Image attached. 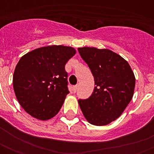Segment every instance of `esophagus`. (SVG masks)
<instances>
[{
  "instance_id": "34e87169",
  "label": "esophagus",
  "mask_w": 154,
  "mask_h": 154,
  "mask_svg": "<svg viewBox=\"0 0 154 154\" xmlns=\"http://www.w3.org/2000/svg\"><path fill=\"white\" fill-rule=\"evenodd\" d=\"M77 85H73V86H72V92H73V93H76V92H77Z\"/></svg>"
}]
</instances>
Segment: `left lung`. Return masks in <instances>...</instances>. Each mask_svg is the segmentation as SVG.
I'll return each instance as SVG.
<instances>
[{
  "label": "left lung",
  "instance_id": "1",
  "mask_svg": "<svg viewBox=\"0 0 154 154\" xmlns=\"http://www.w3.org/2000/svg\"><path fill=\"white\" fill-rule=\"evenodd\" d=\"M82 58L94 77V92L79 99L80 108L88 122L105 125L122 115L134 95L135 77L129 63L109 49L78 48Z\"/></svg>",
  "mask_w": 154,
  "mask_h": 154
}]
</instances>
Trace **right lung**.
Instances as JSON below:
<instances>
[{"instance_id": "obj_1", "label": "right lung", "mask_w": 154, "mask_h": 154, "mask_svg": "<svg viewBox=\"0 0 154 154\" xmlns=\"http://www.w3.org/2000/svg\"><path fill=\"white\" fill-rule=\"evenodd\" d=\"M75 53L72 47L50 45L26 53L18 61L13 89L20 106L32 117L45 121L59 112L69 93L65 65Z\"/></svg>"}]
</instances>
